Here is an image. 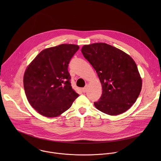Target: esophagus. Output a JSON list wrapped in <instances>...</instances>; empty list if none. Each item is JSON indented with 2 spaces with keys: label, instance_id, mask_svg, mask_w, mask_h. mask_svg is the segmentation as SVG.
Masks as SVG:
<instances>
[{
  "label": "esophagus",
  "instance_id": "obj_1",
  "mask_svg": "<svg viewBox=\"0 0 161 161\" xmlns=\"http://www.w3.org/2000/svg\"><path fill=\"white\" fill-rule=\"evenodd\" d=\"M87 90V86H86L85 87H84V88L82 89V92H86Z\"/></svg>",
  "mask_w": 161,
  "mask_h": 161
}]
</instances>
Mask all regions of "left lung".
Listing matches in <instances>:
<instances>
[{"label": "left lung", "mask_w": 161, "mask_h": 161, "mask_svg": "<svg viewBox=\"0 0 161 161\" xmlns=\"http://www.w3.org/2000/svg\"><path fill=\"white\" fill-rule=\"evenodd\" d=\"M81 51L96 70L102 87L95 107L107 115L121 114L135 103L142 79L133 58L124 51L103 43L84 45Z\"/></svg>", "instance_id": "1"}]
</instances>
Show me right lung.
Wrapping results in <instances>:
<instances>
[{"mask_svg": "<svg viewBox=\"0 0 161 161\" xmlns=\"http://www.w3.org/2000/svg\"><path fill=\"white\" fill-rule=\"evenodd\" d=\"M79 46L62 44L42 51L28 65L23 76L27 100L37 112L58 116L79 97L71 86L68 64Z\"/></svg>", "mask_w": 161, "mask_h": 161, "instance_id": "right-lung-1", "label": "right lung"}]
</instances>
